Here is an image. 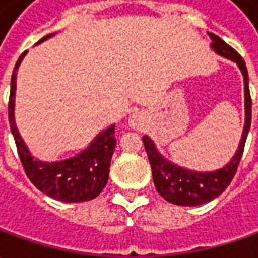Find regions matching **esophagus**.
<instances>
[{"mask_svg": "<svg viewBox=\"0 0 258 258\" xmlns=\"http://www.w3.org/2000/svg\"><path fill=\"white\" fill-rule=\"evenodd\" d=\"M129 123H131L132 127L141 129V127H142V124H144V116H142V113L136 112V113L132 114V116L129 117Z\"/></svg>", "mask_w": 258, "mask_h": 258, "instance_id": "obj_1", "label": "esophagus"}]
</instances>
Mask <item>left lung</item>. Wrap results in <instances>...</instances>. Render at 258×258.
Here are the masks:
<instances>
[{
    "label": "left lung",
    "instance_id": "1",
    "mask_svg": "<svg viewBox=\"0 0 258 258\" xmlns=\"http://www.w3.org/2000/svg\"><path fill=\"white\" fill-rule=\"evenodd\" d=\"M213 43L211 47L215 53L225 58L233 60L240 67L244 77V103H245V122H244L243 135L238 145V149L228 164L221 169L210 171V172H197L182 166L166 161L162 155L158 152L156 146L149 136H144L145 149L149 158V164L152 168V176L156 191L164 197L168 203L183 207H195L201 204L210 203L218 195L225 191V188L231 183L237 168L243 156L245 139L251 124V96L248 89V73L244 63L243 57L238 54L233 47L223 41L218 35L208 33Z\"/></svg>",
    "mask_w": 258,
    "mask_h": 258
}]
</instances>
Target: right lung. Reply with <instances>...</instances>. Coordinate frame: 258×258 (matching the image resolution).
<instances>
[{"mask_svg": "<svg viewBox=\"0 0 258 258\" xmlns=\"http://www.w3.org/2000/svg\"><path fill=\"white\" fill-rule=\"evenodd\" d=\"M48 34L43 37L37 44L53 37ZM27 51L20 55L11 76V90L8 100V119L10 127L14 136L17 151L20 155L21 164L28 179L45 195L63 201V203H85L96 198L103 191L109 178L110 159L116 146L114 124L109 126L106 131L100 132L93 139V142L86 148L83 152L73 158L57 162H43L34 159L25 146L21 135L15 126L14 119V99H15V79L20 63L23 61Z\"/></svg>", "mask_w": 258, "mask_h": 258, "instance_id": "obj_1", "label": "right lung"}]
</instances>
